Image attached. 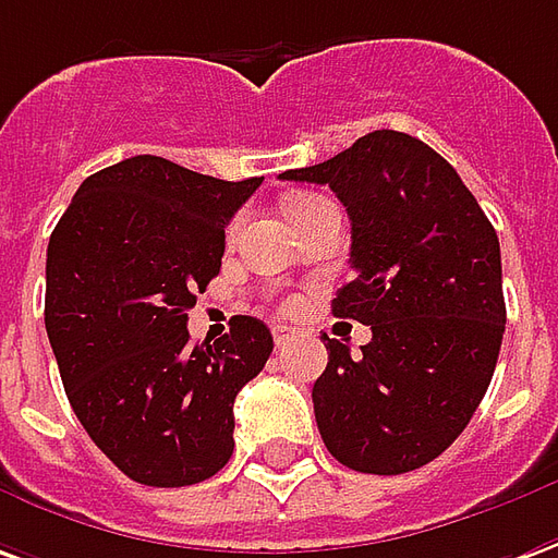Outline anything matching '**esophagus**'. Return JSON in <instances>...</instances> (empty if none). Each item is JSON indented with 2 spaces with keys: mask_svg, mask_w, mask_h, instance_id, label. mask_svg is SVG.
<instances>
[{
  "mask_svg": "<svg viewBox=\"0 0 558 558\" xmlns=\"http://www.w3.org/2000/svg\"><path fill=\"white\" fill-rule=\"evenodd\" d=\"M295 329H290V326H275V344L278 347H287L290 341H295Z\"/></svg>",
  "mask_w": 558,
  "mask_h": 558,
  "instance_id": "34e87169",
  "label": "esophagus"
}]
</instances>
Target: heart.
<instances>
[{
  "mask_svg": "<svg viewBox=\"0 0 558 558\" xmlns=\"http://www.w3.org/2000/svg\"><path fill=\"white\" fill-rule=\"evenodd\" d=\"M319 196H311V193H295V196L287 198V205H283V211H287V217H292V214H299V211H305V208H311V205H317ZM292 311V302L287 305Z\"/></svg>",
  "mask_w": 558,
  "mask_h": 558,
  "instance_id": "1",
  "label": "heart"
}]
</instances>
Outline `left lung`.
Masks as SVG:
<instances>
[{
  "instance_id": "8db88e82",
  "label": "left lung",
  "mask_w": 558,
  "mask_h": 558,
  "mask_svg": "<svg viewBox=\"0 0 558 558\" xmlns=\"http://www.w3.org/2000/svg\"><path fill=\"white\" fill-rule=\"evenodd\" d=\"M280 178L344 202L353 280L332 314L372 326L360 356L323 335L329 365L311 392L323 444L362 474L423 469L496 372L508 319L496 229L441 154L396 130Z\"/></svg>"
}]
</instances>
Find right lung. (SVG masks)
Masks as SVG:
<instances>
[{
  "instance_id": "right-lung-1",
  "label": "right lung",
  "mask_w": 558,
  "mask_h": 558,
  "mask_svg": "<svg viewBox=\"0 0 558 558\" xmlns=\"http://www.w3.org/2000/svg\"><path fill=\"white\" fill-rule=\"evenodd\" d=\"M259 184L144 154L89 174L50 235L45 329L62 387L135 483H202L235 450L232 404L275 341L263 319L232 317L223 338L193 344L186 311L220 275L226 226Z\"/></svg>"
}]
</instances>
